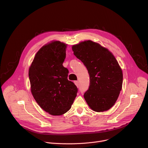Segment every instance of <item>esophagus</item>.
I'll return each instance as SVG.
<instances>
[{"label": "esophagus", "instance_id": "obj_1", "mask_svg": "<svg viewBox=\"0 0 148 148\" xmlns=\"http://www.w3.org/2000/svg\"><path fill=\"white\" fill-rule=\"evenodd\" d=\"M74 84H75V86H76L77 87H79V82H78V81H74Z\"/></svg>", "mask_w": 148, "mask_h": 148}]
</instances>
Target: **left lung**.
<instances>
[{
  "label": "left lung",
  "mask_w": 148,
  "mask_h": 148,
  "mask_svg": "<svg viewBox=\"0 0 148 148\" xmlns=\"http://www.w3.org/2000/svg\"><path fill=\"white\" fill-rule=\"evenodd\" d=\"M74 54L86 67L90 86L84 93L89 107L94 111L110 110L116 101L122 89V70L113 54L91 40L72 47Z\"/></svg>",
  "instance_id": "left-lung-1"
}]
</instances>
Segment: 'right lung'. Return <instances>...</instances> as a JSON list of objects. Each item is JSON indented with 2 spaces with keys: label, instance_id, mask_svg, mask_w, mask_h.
Returning a JSON list of instances; mask_svg holds the SVG:
<instances>
[{
  "label": "right lung",
  "instance_id": "right-lung-1",
  "mask_svg": "<svg viewBox=\"0 0 148 148\" xmlns=\"http://www.w3.org/2000/svg\"><path fill=\"white\" fill-rule=\"evenodd\" d=\"M67 45L59 41L42 47L29 71L31 91L40 107L52 115L67 112L78 92L67 78L69 70L62 66Z\"/></svg>",
  "mask_w": 148,
  "mask_h": 148
}]
</instances>
